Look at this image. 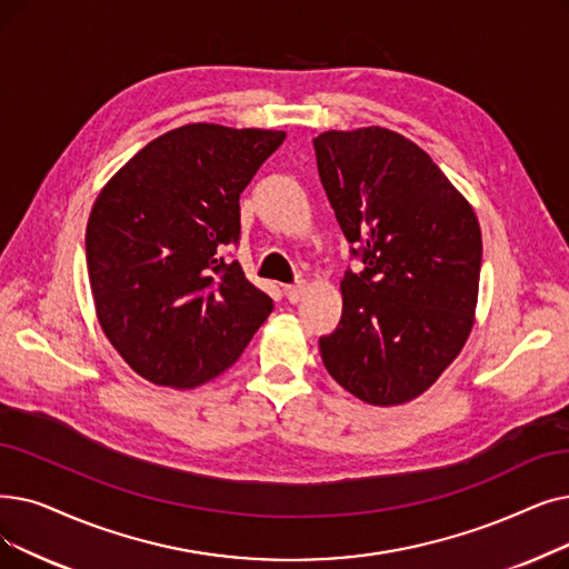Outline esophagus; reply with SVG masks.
Here are the masks:
<instances>
[{
	"label": "esophagus",
	"instance_id": "1",
	"mask_svg": "<svg viewBox=\"0 0 569 569\" xmlns=\"http://www.w3.org/2000/svg\"><path fill=\"white\" fill-rule=\"evenodd\" d=\"M283 292H286L288 302L298 305V302L302 300V295L307 292V286H305V283H292V286H286V288H283Z\"/></svg>",
	"mask_w": 569,
	"mask_h": 569
}]
</instances>
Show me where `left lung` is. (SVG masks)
Listing matches in <instances>:
<instances>
[{
    "label": "left lung",
    "mask_w": 569,
    "mask_h": 569,
    "mask_svg": "<svg viewBox=\"0 0 569 569\" xmlns=\"http://www.w3.org/2000/svg\"><path fill=\"white\" fill-rule=\"evenodd\" d=\"M320 183L362 269L341 279V320L320 337L330 377L377 407L426 392L475 326L481 230L432 158L386 128L313 139Z\"/></svg>",
    "instance_id": "8db88e82"
}]
</instances>
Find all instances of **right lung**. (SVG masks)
Here are the masks:
<instances>
[{
	"label": "right lung",
	"instance_id": "1",
	"mask_svg": "<svg viewBox=\"0 0 569 569\" xmlns=\"http://www.w3.org/2000/svg\"><path fill=\"white\" fill-rule=\"evenodd\" d=\"M286 132L192 122L118 169L86 228L97 318L156 386L194 388L249 346L271 298L223 253L239 243V194Z\"/></svg>",
	"mask_w": 569,
	"mask_h": 569
}]
</instances>
